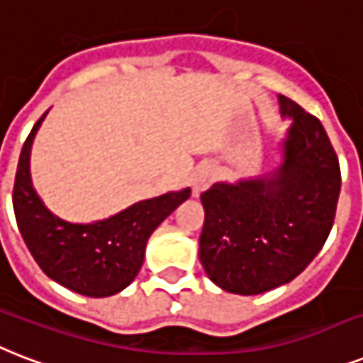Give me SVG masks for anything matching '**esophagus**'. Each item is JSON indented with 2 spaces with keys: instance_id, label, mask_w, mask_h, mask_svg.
Masks as SVG:
<instances>
[{
  "instance_id": "obj_1",
  "label": "esophagus",
  "mask_w": 363,
  "mask_h": 363,
  "mask_svg": "<svg viewBox=\"0 0 363 363\" xmlns=\"http://www.w3.org/2000/svg\"><path fill=\"white\" fill-rule=\"evenodd\" d=\"M213 168L210 164H204L193 174V182H191V189H193V196H199L202 191H206L213 182Z\"/></svg>"
}]
</instances>
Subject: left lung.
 <instances>
[{"instance_id":"1","label":"left lung","mask_w":363,"mask_h":363,"mask_svg":"<svg viewBox=\"0 0 363 363\" xmlns=\"http://www.w3.org/2000/svg\"><path fill=\"white\" fill-rule=\"evenodd\" d=\"M291 126L282 162L259 178L218 182L201 195L204 227L199 257L208 278L229 294L257 296L291 282L328 240L341 170L324 126L278 96Z\"/></svg>"}]
</instances>
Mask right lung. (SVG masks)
I'll list each match as a JSON object with an SVG mask.
<instances>
[{
	"label": "right lung",
	"mask_w": 363,
	"mask_h": 363,
	"mask_svg": "<svg viewBox=\"0 0 363 363\" xmlns=\"http://www.w3.org/2000/svg\"><path fill=\"white\" fill-rule=\"evenodd\" d=\"M45 115L28 134L16 168L13 208L21 235L41 271L55 282L86 297L115 296L142 269L151 233L189 199L191 189L140 201L92 223L62 220L39 199L30 176L32 143Z\"/></svg>",
	"instance_id": "right-lung-1"
}]
</instances>
